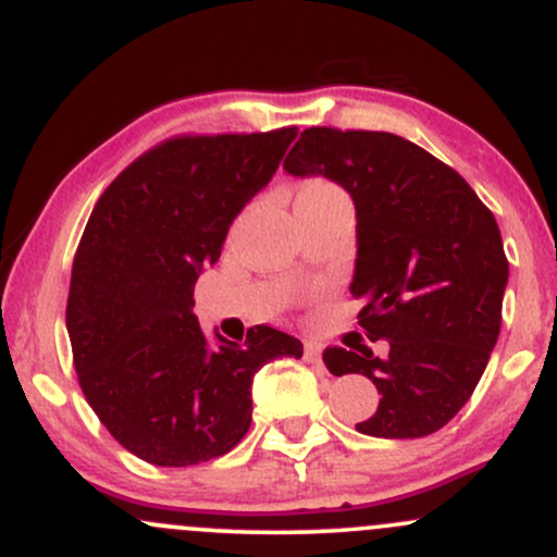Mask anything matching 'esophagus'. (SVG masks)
Segmentation results:
<instances>
[{"instance_id":"obj_1","label":"esophagus","mask_w":557,"mask_h":557,"mask_svg":"<svg viewBox=\"0 0 557 557\" xmlns=\"http://www.w3.org/2000/svg\"><path fill=\"white\" fill-rule=\"evenodd\" d=\"M304 359L309 363H322V348H319V345H314V343H306Z\"/></svg>"}]
</instances>
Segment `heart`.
Segmentation results:
<instances>
[{
  "label": "heart",
  "instance_id": "1",
  "mask_svg": "<svg viewBox=\"0 0 557 557\" xmlns=\"http://www.w3.org/2000/svg\"><path fill=\"white\" fill-rule=\"evenodd\" d=\"M330 198H345V194L337 185L327 181H309L298 188L296 194V207H304V203H319L330 201Z\"/></svg>",
  "mask_w": 557,
  "mask_h": 557
}]
</instances>
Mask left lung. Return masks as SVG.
I'll list each match as a JSON object with an SVG mask.
<instances>
[{
  "label": "left lung",
  "mask_w": 557,
  "mask_h": 557,
  "mask_svg": "<svg viewBox=\"0 0 557 557\" xmlns=\"http://www.w3.org/2000/svg\"><path fill=\"white\" fill-rule=\"evenodd\" d=\"M287 175H322L356 207L359 324L389 354L324 350L335 376L380 389L369 437L411 440L443 430L471 398L500 335L508 259L500 227L471 185L430 151L380 131L306 127Z\"/></svg>",
  "instance_id": "8db88e82"
}]
</instances>
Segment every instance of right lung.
I'll use <instances>...</instances> for the list:
<instances>
[{
    "label": "right lung",
    "instance_id": "right-lung-1",
    "mask_svg": "<svg viewBox=\"0 0 557 557\" xmlns=\"http://www.w3.org/2000/svg\"><path fill=\"white\" fill-rule=\"evenodd\" d=\"M298 127L177 136L140 154L96 201L73 261L67 335L88 406L125 450L154 466L225 456L251 426L253 374L293 335H203L194 285L240 209L272 181Z\"/></svg>",
    "mask_w": 557,
    "mask_h": 557
}]
</instances>
